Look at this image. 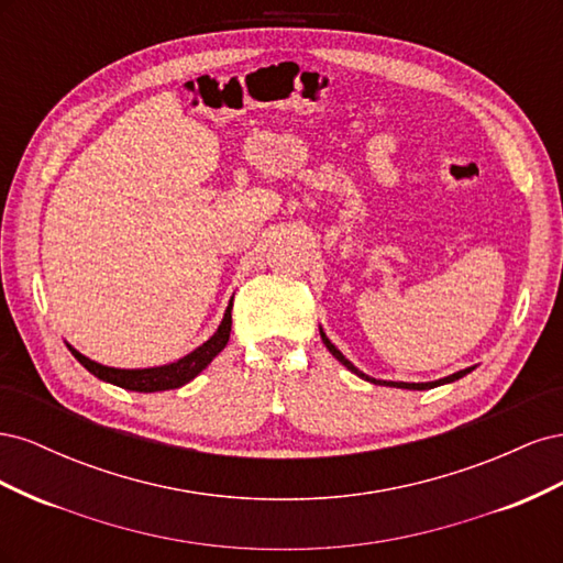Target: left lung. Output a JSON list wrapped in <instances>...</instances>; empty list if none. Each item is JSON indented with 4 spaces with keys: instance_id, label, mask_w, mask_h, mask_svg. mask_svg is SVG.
<instances>
[{
    "instance_id": "1",
    "label": "left lung",
    "mask_w": 563,
    "mask_h": 563,
    "mask_svg": "<svg viewBox=\"0 0 563 563\" xmlns=\"http://www.w3.org/2000/svg\"><path fill=\"white\" fill-rule=\"evenodd\" d=\"M319 335H321V340H323V345H327V350L335 356V360L343 364V366H347L352 373H356V376L360 378H364V380H368V383H373V385H387V387H401V389H432V387H439V385H446V383H453V380H460L463 376H467L470 371H474V366H470V368H463V371H457V373H453V376H446V378H439V380H432V383H395V380H378V378H371V376H366V373H362L360 368H356L350 360H345V354L340 352L331 340L327 338V333H323V329L319 327Z\"/></svg>"
}]
</instances>
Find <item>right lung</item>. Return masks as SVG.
<instances>
[{
	"label": "right lung",
	"mask_w": 563,
	"mask_h": 563,
	"mask_svg": "<svg viewBox=\"0 0 563 563\" xmlns=\"http://www.w3.org/2000/svg\"><path fill=\"white\" fill-rule=\"evenodd\" d=\"M230 331H232V300L223 314V321H220L218 331L207 340V343L199 345L190 354H185L183 360H178L174 364L152 366V368H112V366H103V364L89 360V356H84L73 345H67V347H70V352L75 354V360L100 380L131 389V391H164V389L183 387L185 383L197 378L199 373L213 362V356L225 350L228 340H230Z\"/></svg>",
	"instance_id": "1"
}]
</instances>
